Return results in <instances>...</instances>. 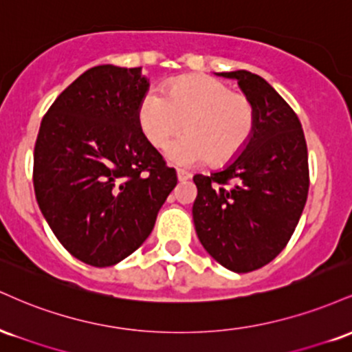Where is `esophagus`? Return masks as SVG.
I'll use <instances>...</instances> for the list:
<instances>
[{
	"label": "esophagus",
	"mask_w": 352,
	"mask_h": 352,
	"mask_svg": "<svg viewBox=\"0 0 352 352\" xmlns=\"http://www.w3.org/2000/svg\"><path fill=\"white\" fill-rule=\"evenodd\" d=\"M190 173L187 172V170H182V168H179V170H177V179H179L180 182H185V180H188L190 179Z\"/></svg>",
	"instance_id": "1"
}]
</instances>
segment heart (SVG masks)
<instances>
[{"label": "heart", "mask_w": 352, "mask_h": 352, "mask_svg": "<svg viewBox=\"0 0 352 352\" xmlns=\"http://www.w3.org/2000/svg\"><path fill=\"white\" fill-rule=\"evenodd\" d=\"M254 107L248 96L235 92L223 80L187 76L167 87V94L145 92L137 107V122L155 148L167 147L172 164L208 162L223 165L241 153L254 131Z\"/></svg>", "instance_id": "heart-1"}]
</instances>
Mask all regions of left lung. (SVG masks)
<instances>
[{
	"label": "left lung",
	"instance_id": "1",
	"mask_svg": "<svg viewBox=\"0 0 352 352\" xmlns=\"http://www.w3.org/2000/svg\"><path fill=\"white\" fill-rule=\"evenodd\" d=\"M218 76L238 80L256 120L228 167L193 177V223L218 263L248 273L274 260L300 221L309 190L308 147L296 112L263 78L248 71Z\"/></svg>",
	"mask_w": 352,
	"mask_h": 352
}]
</instances>
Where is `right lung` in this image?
<instances>
[{
    "label": "right lung",
    "mask_w": 352,
    "mask_h": 352,
    "mask_svg": "<svg viewBox=\"0 0 352 352\" xmlns=\"http://www.w3.org/2000/svg\"><path fill=\"white\" fill-rule=\"evenodd\" d=\"M147 89L140 67H91L41 120L36 200L60 245L87 265L112 266L135 252L177 185L137 122Z\"/></svg>",
    "instance_id": "1"
}]
</instances>
